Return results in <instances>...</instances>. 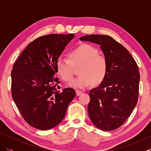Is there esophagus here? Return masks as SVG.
<instances>
[{"instance_id": "esophagus-1", "label": "esophagus", "mask_w": 151, "mask_h": 151, "mask_svg": "<svg viewBox=\"0 0 151 151\" xmlns=\"http://www.w3.org/2000/svg\"><path fill=\"white\" fill-rule=\"evenodd\" d=\"M82 93V92L81 91H79V90H76V95H77V96L81 95Z\"/></svg>"}]
</instances>
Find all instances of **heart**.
<instances>
[{"instance_id": "obj_1", "label": "heart", "mask_w": 151, "mask_h": 151, "mask_svg": "<svg viewBox=\"0 0 151 151\" xmlns=\"http://www.w3.org/2000/svg\"><path fill=\"white\" fill-rule=\"evenodd\" d=\"M69 58L60 56L56 60L58 73L65 82H69L73 77V66H80L79 76L73 79L70 86L85 88L91 85L97 86L103 82L107 73V62L98 50L88 44H82L70 50Z\"/></svg>"}]
</instances>
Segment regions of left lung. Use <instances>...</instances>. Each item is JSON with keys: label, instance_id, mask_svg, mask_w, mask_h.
Returning a JSON list of instances; mask_svg holds the SVG:
<instances>
[{"label": "left lung", "instance_id": "1", "mask_svg": "<svg viewBox=\"0 0 151 151\" xmlns=\"http://www.w3.org/2000/svg\"><path fill=\"white\" fill-rule=\"evenodd\" d=\"M80 40L99 45L107 62L103 82L89 91V118L99 129H117L132 114L138 100V67L126 48L110 36L92 34Z\"/></svg>", "mask_w": 151, "mask_h": 151}]
</instances>
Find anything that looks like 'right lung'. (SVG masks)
<instances>
[{
  "instance_id": "add662e5",
  "label": "right lung",
  "mask_w": 151,
  "mask_h": 151,
  "mask_svg": "<svg viewBox=\"0 0 151 151\" xmlns=\"http://www.w3.org/2000/svg\"><path fill=\"white\" fill-rule=\"evenodd\" d=\"M75 35L52 34L30 43L12 70V96L27 123L40 130L55 127L63 119L76 92L58 90L56 60ZM58 88H57V87Z\"/></svg>"
}]
</instances>
